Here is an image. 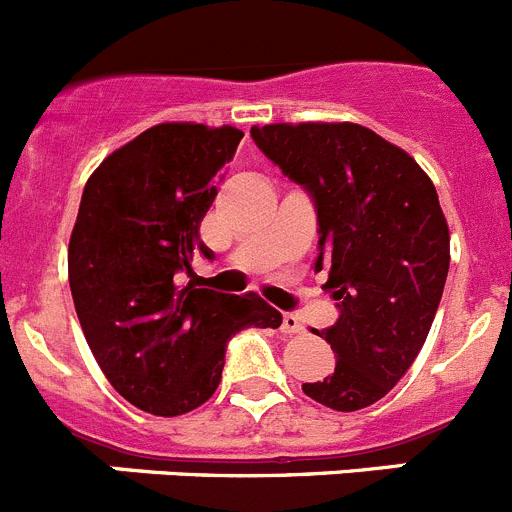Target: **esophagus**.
<instances>
[{
	"label": "esophagus",
	"instance_id": "1",
	"mask_svg": "<svg viewBox=\"0 0 512 512\" xmlns=\"http://www.w3.org/2000/svg\"><path fill=\"white\" fill-rule=\"evenodd\" d=\"M305 330V325L300 323V318L297 315H292V312H284L282 315V333L284 336H297V333H302Z\"/></svg>",
	"mask_w": 512,
	"mask_h": 512
}]
</instances>
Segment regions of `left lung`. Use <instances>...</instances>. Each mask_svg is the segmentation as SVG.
<instances>
[{
    "label": "left lung",
    "mask_w": 512,
    "mask_h": 512,
    "mask_svg": "<svg viewBox=\"0 0 512 512\" xmlns=\"http://www.w3.org/2000/svg\"><path fill=\"white\" fill-rule=\"evenodd\" d=\"M251 138L310 194L315 271H328L338 300V320L323 330L336 369L302 390L341 413L369 408L408 372L441 302L449 225L436 187L402 148L354 122H279Z\"/></svg>",
    "instance_id": "1"
}]
</instances>
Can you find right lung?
I'll return each mask as SVG.
<instances>
[{
    "mask_svg": "<svg viewBox=\"0 0 512 512\" xmlns=\"http://www.w3.org/2000/svg\"><path fill=\"white\" fill-rule=\"evenodd\" d=\"M241 138L164 122L104 158L81 194L69 243L76 315L112 387L146 413L200 408L220 384L230 338L282 325L261 297L202 289L192 269L194 256H212L200 223Z\"/></svg>",
    "mask_w": 512,
    "mask_h": 512,
    "instance_id": "obj_1",
    "label": "right lung"
}]
</instances>
